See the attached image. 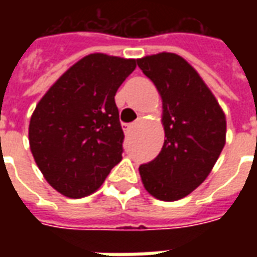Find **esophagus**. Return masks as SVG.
Instances as JSON below:
<instances>
[{"instance_id": "1", "label": "esophagus", "mask_w": 257, "mask_h": 257, "mask_svg": "<svg viewBox=\"0 0 257 257\" xmlns=\"http://www.w3.org/2000/svg\"><path fill=\"white\" fill-rule=\"evenodd\" d=\"M134 126V123H122V129L123 132H129V129Z\"/></svg>"}]
</instances>
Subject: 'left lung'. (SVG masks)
I'll return each instance as SVG.
<instances>
[{
	"mask_svg": "<svg viewBox=\"0 0 257 257\" xmlns=\"http://www.w3.org/2000/svg\"><path fill=\"white\" fill-rule=\"evenodd\" d=\"M162 99L161 153L140 165L145 189L162 201L184 198L208 178L226 145V115L197 70L176 53L138 59Z\"/></svg>",
	"mask_w": 257,
	"mask_h": 257,
	"instance_id": "1",
	"label": "left lung"
}]
</instances>
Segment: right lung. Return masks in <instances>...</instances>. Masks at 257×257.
I'll use <instances>...</instances> for the list:
<instances>
[{"instance_id": "1", "label": "right lung", "mask_w": 257, "mask_h": 257, "mask_svg": "<svg viewBox=\"0 0 257 257\" xmlns=\"http://www.w3.org/2000/svg\"><path fill=\"white\" fill-rule=\"evenodd\" d=\"M135 68L136 59L90 53L62 74L36 106L30 150L48 183L64 197L95 193L122 160L114 96Z\"/></svg>"}]
</instances>
